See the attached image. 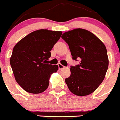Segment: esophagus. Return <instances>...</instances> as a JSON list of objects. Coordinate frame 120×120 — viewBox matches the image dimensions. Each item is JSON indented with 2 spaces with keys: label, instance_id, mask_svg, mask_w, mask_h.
Masks as SVG:
<instances>
[{
  "label": "esophagus",
  "instance_id": "esophagus-1",
  "mask_svg": "<svg viewBox=\"0 0 120 120\" xmlns=\"http://www.w3.org/2000/svg\"><path fill=\"white\" fill-rule=\"evenodd\" d=\"M58 68H59V70H62L65 68V67L64 66V65H62V64L60 63L58 64Z\"/></svg>",
  "mask_w": 120,
  "mask_h": 120
}]
</instances>
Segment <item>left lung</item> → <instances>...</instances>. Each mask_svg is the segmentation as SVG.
<instances>
[{"instance_id":"obj_1","label":"left lung","mask_w":120,"mask_h":120,"mask_svg":"<svg viewBox=\"0 0 120 120\" xmlns=\"http://www.w3.org/2000/svg\"><path fill=\"white\" fill-rule=\"evenodd\" d=\"M62 38L69 45L73 60L80 63L71 66V75L65 79L72 93L79 96L91 94L101 83L109 60L103 43L91 32L76 29L64 33Z\"/></svg>"}]
</instances>
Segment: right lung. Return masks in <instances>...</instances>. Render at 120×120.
Segmentation results:
<instances>
[{"instance_id": "right-lung-1", "label": "right lung", "mask_w": 120, "mask_h": 120, "mask_svg": "<svg viewBox=\"0 0 120 120\" xmlns=\"http://www.w3.org/2000/svg\"><path fill=\"white\" fill-rule=\"evenodd\" d=\"M62 34L40 29L28 34L14 46L11 66L16 82L26 91L39 94L48 88L50 76L57 71L58 66L49 64L47 60Z\"/></svg>"}]
</instances>
